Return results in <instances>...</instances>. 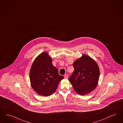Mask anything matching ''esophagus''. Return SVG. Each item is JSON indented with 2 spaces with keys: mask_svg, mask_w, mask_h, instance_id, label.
I'll use <instances>...</instances> for the list:
<instances>
[{
  "mask_svg": "<svg viewBox=\"0 0 123 123\" xmlns=\"http://www.w3.org/2000/svg\"><path fill=\"white\" fill-rule=\"evenodd\" d=\"M64 77L65 79H68V75H64Z\"/></svg>",
  "mask_w": 123,
  "mask_h": 123,
  "instance_id": "1",
  "label": "esophagus"
}]
</instances>
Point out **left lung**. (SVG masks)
<instances>
[{
    "label": "left lung",
    "mask_w": 123,
    "mask_h": 123,
    "mask_svg": "<svg viewBox=\"0 0 123 123\" xmlns=\"http://www.w3.org/2000/svg\"><path fill=\"white\" fill-rule=\"evenodd\" d=\"M74 71L68 80L74 90L80 95H85L93 91L97 86L100 70L96 62L86 54L73 63Z\"/></svg>",
    "instance_id": "8db88e82"
}]
</instances>
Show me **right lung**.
Masks as SVG:
<instances>
[{
	"label": "right lung",
	"instance_id": "add662e5",
	"mask_svg": "<svg viewBox=\"0 0 123 123\" xmlns=\"http://www.w3.org/2000/svg\"><path fill=\"white\" fill-rule=\"evenodd\" d=\"M31 85L37 94L44 96L52 95L60 81L64 79L60 75L47 52L39 54L32 63L29 73Z\"/></svg>",
	"mask_w": 123,
	"mask_h": 123
}]
</instances>
